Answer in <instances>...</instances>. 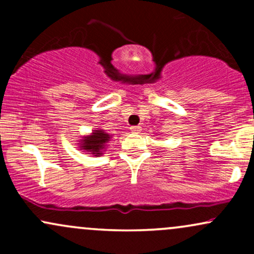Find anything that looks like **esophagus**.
<instances>
[{
	"label": "esophagus",
	"instance_id": "obj_1",
	"mask_svg": "<svg viewBox=\"0 0 254 254\" xmlns=\"http://www.w3.org/2000/svg\"><path fill=\"white\" fill-rule=\"evenodd\" d=\"M130 130L132 131L133 133H138L139 131H141L142 129H141V127H130Z\"/></svg>",
	"mask_w": 254,
	"mask_h": 254
}]
</instances>
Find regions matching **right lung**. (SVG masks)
I'll return each instance as SVG.
<instances>
[{"label": "right lung", "instance_id": "right-lung-1", "mask_svg": "<svg viewBox=\"0 0 254 254\" xmlns=\"http://www.w3.org/2000/svg\"><path fill=\"white\" fill-rule=\"evenodd\" d=\"M110 139L109 133H105V131L97 130L92 133V136L84 137L81 148L84 150L92 151V154H95V156L100 155L101 149L105 148V143Z\"/></svg>", "mask_w": 254, "mask_h": 254}]
</instances>
